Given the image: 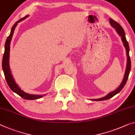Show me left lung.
<instances>
[{
    "label": "left lung",
    "instance_id": "left-lung-1",
    "mask_svg": "<svg viewBox=\"0 0 135 135\" xmlns=\"http://www.w3.org/2000/svg\"><path fill=\"white\" fill-rule=\"evenodd\" d=\"M109 22H110V25L112 26L113 28L115 29L116 31L117 32L118 34H119V36L121 37V40L123 43L124 46L126 48V54H127V67H126L125 74H124V76L123 80V81H122L121 84L119 85V86L118 87L117 89H115V90L112 91V92H110L109 94H108L107 95H105V97H102V98H98V99H91L92 101L106 100V99H109L110 98H112L113 96H115V95L118 94V93H119L120 91L123 89L124 86H125L126 82H127V81L128 80V75L130 74V69H131V61H130V58L129 56V51H130L129 46H128V43L127 42V40H126V34H125V32H124L123 28H122V26L120 25L118 22L115 21V20H113L112 18H109Z\"/></svg>",
    "mask_w": 135,
    "mask_h": 135
}]
</instances>
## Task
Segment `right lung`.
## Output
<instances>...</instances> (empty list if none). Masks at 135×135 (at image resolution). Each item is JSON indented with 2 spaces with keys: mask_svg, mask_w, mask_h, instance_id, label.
Here are the masks:
<instances>
[{
  "mask_svg": "<svg viewBox=\"0 0 135 135\" xmlns=\"http://www.w3.org/2000/svg\"><path fill=\"white\" fill-rule=\"evenodd\" d=\"M28 17V15L26 16L25 17L21 18L17 22L15 23L13 26L12 27L11 32H10L9 36L7 37V40H6L5 45V52H4L3 59H2V69L4 75H5V77L6 81H7V84L10 89L15 92L16 94L19 95L22 97V98L25 99H29V100H34L36 99L40 98L43 96L44 95H34V94H30L28 93L25 92L23 90H22L21 89L19 88V86L16 84L14 80L13 76L11 75V70H10L9 68V51H10V43H11V41L12 39V37L13 36L14 30H15L16 27L17 26L18 23L20 22L22 20L25 19L26 18Z\"/></svg>",
  "mask_w": 135,
  "mask_h": 135,
  "instance_id": "right-lung-1",
  "label": "right lung"
}]
</instances>
